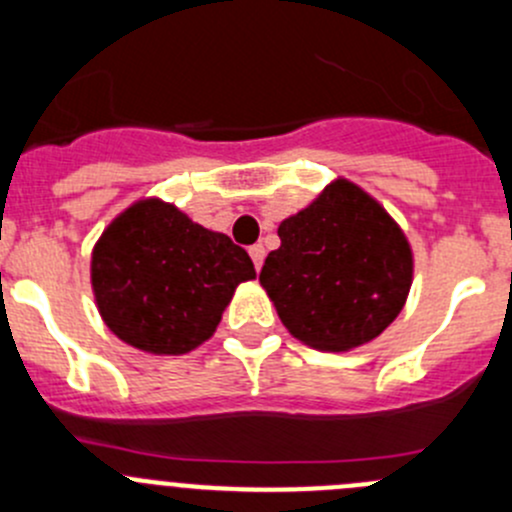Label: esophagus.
Returning <instances> with one entry per match:
<instances>
[{
  "mask_svg": "<svg viewBox=\"0 0 512 512\" xmlns=\"http://www.w3.org/2000/svg\"><path fill=\"white\" fill-rule=\"evenodd\" d=\"M247 252H250L252 262H255V270H260L262 260H265V247H262V245H252Z\"/></svg>",
  "mask_w": 512,
  "mask_h": 512,
  "instance_id": "esophagus-1",
  "label": "esophagus"
}]
</instances>
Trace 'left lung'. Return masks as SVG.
Segmentation results:
<instances>
[{
	"mask_svg": "<svg viewBox=\"0 0 512 512\" xmlns=\"http://www.w3.org/2000/svg\"><path fill=\"white\" fill-rule=\"evenodd\" d=\"M277 235L260 282L299 342L344 352L379 337L404 307L414 272L409 242L356 185L332 183Z\"/></svg>",
	"mask_w": 512,
	"mask_h": 512,
	"instance_id": "8db88e82",
	"label": "left lung"
}]
</instances>
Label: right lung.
<instances>
[{
    "instance_id": "obj_1",
    "label": "right lung",
    "mask_w": 512,
    "mask_h": 512,
    "mask_svg": "<svg viewBox=\"0 0 512 512\" xmlns=\"http://www.w3.org/2000/svg\"><path fill=\"white\" fill-rule=\"evenodd\" d=\"M255 265L240 245L160 200L113 220L94 247L91 282L103 322L153 354H185L215 332Z\"/></svg>"
}]
</instances>
